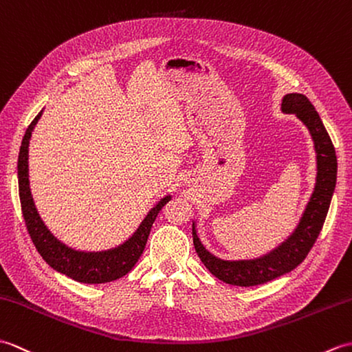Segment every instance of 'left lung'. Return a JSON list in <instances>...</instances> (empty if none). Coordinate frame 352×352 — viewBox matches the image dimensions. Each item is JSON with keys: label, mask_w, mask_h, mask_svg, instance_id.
<instances>
[{"label": "left lung", "mask_w": 352, "mask_h": 352, "mask_svg": "<svg viewBox=\"0 0 352 352\" xmlns=\"http://www.w3.org/2000/svg\"><path fill=\"white\" fill-rule=\"evenodd\" d=\"M282 111L295 114L306 124L314 138L316 151V185L315 191L307 203L306 210L296 226L294 233L282 245L271 253L252 261H223L210 254L201 245L197 236L196 226L192 223V242L203 265L221 282L235 286H256L274 280L294 268L306 259L321 232L330 201L336 186L338 175V158L321 117L316 113L310 100L300 93H289L283 98Z\"/></svg>", "instance_id": "8db88e82"}]
</instances>
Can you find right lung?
I'll return each mask as SVG.
<instances>
[{
  "label": "right lung",
  "mask_w": 352,
  "mask_h": 352,
  "mask_svg": "<svg viewBox=\"0 0 352 352\" xmlns=\"http://www.w3.org/2000/svg\"><path fill=\"white\" fill-rule=\"evenodd\" d=\"M42 111L36 116V119L30 123V126L25 131V135L22 138V144L19 149L18 158V184H19V200L22 208V215L25 220L27 230L33 241L34 247L45 262L51 268L61 272L70 278L76 280L81 283H108L114 280L126 276L128 272L134 268V265L142 256L146 247L147 238L162 206L170 200V196L162 197L156 205L149 210L144 220L140 224V228L135 230L126 242L122 245L107 250V252H96V253H85L76 252L66 247L65 244L52 235L48 228L43 224L41 217L37 214L34 206L33 197L30 191V181H28V143L31 138L37 120L41 119Z\"/></svg>",
  "instance_id": "add662e5"
}]
</instances>
